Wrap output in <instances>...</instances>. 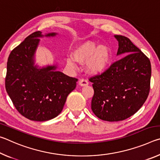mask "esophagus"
Returning <instances> with one entry per match:
<instances>
[{"mask_svg":"<svg viewBox=\"0 0 160 160\" xmlns=\"http://www.w3.org/2000/svg\"><path fill=\"white\" fill-rule=\"evenodd\" d=\"M88 84H89L88 81V80H86V79H80L79 80V85L80 86H82V87L88 85Z\"/></svg>","mask_w":160,"mask_h":160,"instance_id":"34e87169","label":"esophagus"}]
</instances>
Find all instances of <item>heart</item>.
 <instances>
[{
  "label": "heart",
  "mask_w": 160,
  "mask_h": 160,
  "mask_svg": "<svg viewBox=\"0 0 160 160\" xmlns=\"http://www.w3.org/2000/svg\"><path fill=\"white\" fill-rule=\"evenodd\" d=\"M72 57L80 63L87 62V70L89 72L98 74L109 66L112 53L111 48L107 46H100L92 42H85L77 46L72 52ZM74 60L72 58H68L67 63L70 67H75Z\"/></svg>",
  "instance_id": "b5f03b06"
}]
</instances>
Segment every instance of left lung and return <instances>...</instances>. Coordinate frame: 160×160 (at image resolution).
<instances>
[{
    "label": "left lung",
    "mask_w": 160,
    "mask_h": 160,
    "mask_svg": "<svg viewBox=\"0 0 160 160\" xmlns=\"http://www.w3.org/2000/svg\"><path fill=\"white\" fill-rule=\"evenodd\" d=\"M115 37L117 55L124 56L89 79L94 89L92 110L99 118L111 122L125 120L141 108L150 92L151 78L150 59L128 37Z\"/></svg>",
    "instance_id": "8db88e82"
}]
</instances>
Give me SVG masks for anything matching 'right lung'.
<instances>
[{
	"mask_svg": "<svg viewBox=\"0 0 160 160\" xmlns=\"http://www.w3.org/2000/svg\"><path fill=\"white\" fill-rule=\"evenodd\" d=\"M42 37L41 32H35L11 51L5 81L15 109L24 117L34 121L56 117L78 82L77 78L56 71L54 66L42 69L34 66V54Z\"/></svg>",
	"mask_w": 160,
	"mask_h": 160,
	"instance_id": "1",
	"label": "right lung"
}]
</instances>
